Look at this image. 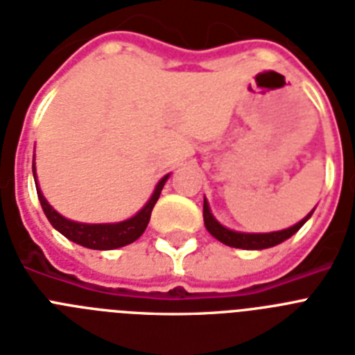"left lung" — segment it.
<instances>
[{"label": "left lung", "instance_id": "left-lung-1", "mask_svg": "<svg viewBox=\"0 0 355 355\" xmlns=\"http://www.w3.org/2000/svg\"><path fill=\"white\" fill-rule=\"evenodd\" d=\"M313 213V211H312ZM310 213V215H312ZM310 215L302 218L301 223H297L295 226L288 227V230H282V232H272V233H239V232H232V230H227L224 227L223 224H218L215 220V217L209 211V206H207L206 198H204V224H206V230L211 233L213 237L220 241L226 246L232 248H241V250H264V248H272L281 244L282 241H286L293 235V233H297L301 230V226L306 223Z\"/></svg>", "mask_w": 355, "mask_h": 355}]
</instances>
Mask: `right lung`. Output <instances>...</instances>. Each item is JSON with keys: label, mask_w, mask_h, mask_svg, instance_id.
<instances>
[{"label": "right lung", "mask_w": 355, "mask_h": 355, "mask_svg": "<svg viewBox=\"0 0 355 355\" xmlns=\"http://www.w3.org/2000/svg\"><path fill=\"white\" fill-rule=\"evenodd\" d=\"M34 171V164H33ZM169 175L158 182L157 189L153 193V197L149 198V202L140 209V211L135 215L129 220H123V223L118 224H82V223H73L69 218L62 217L60 213H56L53 207L49 206V202L43 198L40 187L37 189V198H40V204H42L43 211L47 215L49 223L56 227L58 232L62 233L63 237H67L69 241L80 244V246L91 248V250H114V248L128 246V244L135 243L149 224V218H151V211L155 204H157L158 197H160V191H162L164 184L168 180Z\"/></svg>", "instance_id": "right-lung-1"}]
</instances>
